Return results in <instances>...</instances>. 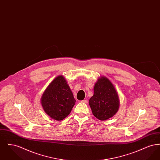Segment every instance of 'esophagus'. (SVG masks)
Instances as JSON below:
<instances>
[{
    "label": "esophagus",
    "mask_w": 160,
    "mask_h": 160,
    "mask_svg": "<svg viewBox=\"0 0 160 160\" xmlns=\"http://www.w3.org/2000/svg\"><path fill=\"white\" fill-rule=\"evenodd\" d=\"M82 102H83V103H85V104H87L88 102V99H84Z\"/></svg>",
    "instance_id": "34e87169"
}]
</instances>
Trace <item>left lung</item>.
<instances>
[{
  "label": "left lung",
  "instance_id": "left-lung-1",
  "mask_svg": "<svg viewBox=\"0 0 160 160\" xmlns=\"http://www.w3.org/2000/svg\"><path fill=\"white\" fill-rule=\"evenodd\" d=\"M89 103L93 114L101 121L107 120L116 113L119 106L118 94L107 78L102 77L98 80Z\"/></svg>",
  "mask_w": 160,
  "mask_h": 160
}]
</instances>
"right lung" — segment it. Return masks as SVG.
<instances>
[{
    "label": "right lung",
    "mask_w": 160,
    "mask_h": 160,
    "mask_svg": "<svg viewBox=\"0 0 160 160\" xmlns=\"http://www.w3.org/2000/svg\"><path fill=\"white\" fill-rule=\"evenodd\" d=\"M75 102L72 92L62 76L54 79L41 98V104L45 112L56 121L65 118L70 113Z\"/></svg>",
    "instance_id": "right-lung-1"
}]
</instances>
